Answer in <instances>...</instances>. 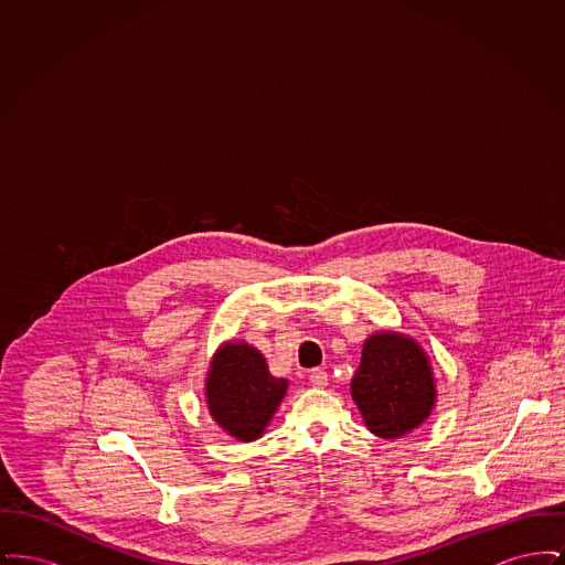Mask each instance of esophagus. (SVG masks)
Returning a JSON list of instances; mask_svg holds the SVG:
<instances>
[{
  "label": "esophagus",
  "instance_id": "obj_1",
  "mask_svg": "<svg viewBox=\"0 0 565 565\" xmlns=\"http://www.w3.org/2000/svg\"><path fill=\"white\" fill-rule=\"evenodd\" d=\"M309 381H311L313 387H326L328 385V373L323 369H313L311 375H309Z\"/></svg>",
  "mask_w": 565,
  "mask_h": 565
}]
</instances>
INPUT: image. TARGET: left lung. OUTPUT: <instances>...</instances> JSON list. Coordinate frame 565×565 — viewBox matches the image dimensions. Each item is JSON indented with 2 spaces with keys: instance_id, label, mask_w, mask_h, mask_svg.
Masks as SVG:
<instances>
[{
  "instance_id": "8db88e82",
  "label": "left lung",
  "mask_w": 565,
  "mask_h": 565,
  "mask_svg": "<svg viewBox=\"0 0 565 565\" xmlns=\"http://www.w3.org/2000/svg\"><path fill=\"white\" fill-rule=\"evenodd\" d=\"M351 398L376 436L401 438L415 430L430 417L436 403L426 351L401 332L371 334L351 379Z\"/></svg>"
}]
</instances>
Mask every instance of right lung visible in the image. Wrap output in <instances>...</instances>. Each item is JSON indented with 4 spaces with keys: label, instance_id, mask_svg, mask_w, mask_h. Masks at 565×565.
I'll list each match as a JSON object with an SVG mask.
<instances>
[{
    "label": "right lung",
    "instance_id": "obj_1",
    "mask_svg": "<svg viewBox=\"0 0 565 565\" xmlns=\"http://www.w3.org/2000/svg\"><path fill=\"white\" fill-rule=\"evenodd\" d=\"M286 390L288 379L270 375L265 355L243 341L215 351L205 379L210 415L242 443L263 436Z\"/></svg>",
    "mask_w": 565,
    "mask_h": 565
}]
</instances>
